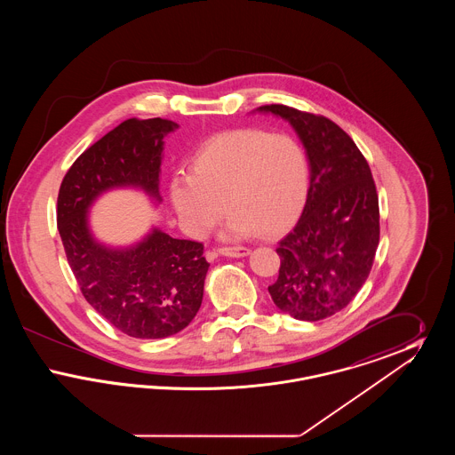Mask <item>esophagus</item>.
Returning a JSON list of instances; mask_svg holds the SVG:
<instances>
[{"label":"esophagus","mask_w":455,"mask_h":455,"mask_svg":"<svg viewBox=\"0 0 455 455\" xmlns=\"http://www.w3.org/2000/svg\"><path fill=\"white\" fill-rule=\"evenodd\" d=\"M217 252L225 258H245L251 254V249H247V247H220Z\"/></svg>","instance_id":"1"}]
</instances>
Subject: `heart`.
I'll return each instance as SVG.
<instances>
[{
    "label": "heart",
    "instance_id": "1",
    "mask_svg": "<svg viewBox=\"0 0 455 455\" xmlns=\"http://www.w3.org/2000/svg\"><path fill=\"white\" fill-rule=\"evenodd\" d=\"M310 189V164L288 134L234 130L212 138L196 153L191 175L175 177L171 201L186 232L204 237L230 218L225 235L275 237L299 217Z\"/></svg>",
    "mask_w": 455,
    "mask_h": 455
}]
</instances>
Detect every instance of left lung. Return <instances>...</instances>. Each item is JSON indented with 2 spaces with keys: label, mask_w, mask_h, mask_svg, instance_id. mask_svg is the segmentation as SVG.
<instances>
[{
  "label": "left lung",
  "mask_w": 455,
  "mask_h": 455,
  "mask_svg": "<svg viewBox=\"0 0 455 455\" xmlns=\"http://www.w3.org/2000/svg\"><path fill=\"white\" fill-rule=\"evenodd\" d=\"M290 123L310 164L302 217L276 249L282 266L267 290L299 321L343 310L367 282L379 245V196L365 156L324 116L271 104L256 108Z\"/></svg>",
  "instance_id": "obj_1"
}]
</instances>
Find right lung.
<instances>
[{"label":"right lung","mask_w":455,"mask_h":455,"mask_svg":"<svg viewBox=\"0 0 455 455\" xmlns=\"http://www.w3.org/2000/svg\"><path fill=\"white\" fill-rule=\"evenodd\" d=\"M169 119H128L82 153L58 195V230L66 258L87 300L108 324L138 339H162L193 321L203 302L208 260L203 243L173 238L158 227L126 247L93 237L92 204L112 189L160 196Z\"/></svg>","instance_id":"add662e5"}]
</instances>
